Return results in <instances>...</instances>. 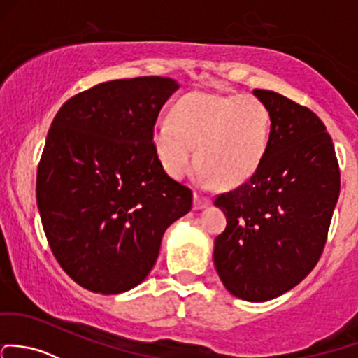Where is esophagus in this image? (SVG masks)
I'll return each instance as SVG.
<instances>
[{"label": "esophagus", "instance_id": "esophagus-1", "mask_svg": "<svg viewBox=\"0 0 358 358\" xmlns=\"http://www.w3.org/2000/svg\"><path fill=\"white\" fill-rule=\"evenodd\" d=\"M209 204H210V199L209 197H204V195H201V194H194V209L195 210L208 208Z\"/></svg>", "mask_w": 358, "mask_h": 358}]
</instances>
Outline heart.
<instances>
[{"mask_svg":"<svg viewBox=\"0 0 358 358\" xmlns=\"http://www.w3.org/2000/svg\"><path fill=\"white\" fill-rule=\"evenodd\" d=\"M269 135V110L255 96L190 92L173 106L171 120L156 123L152 145L171 178L182 180L197 163L204 180L236 187L261 166Z\"/></svg>","mask_w":358,"mask_h":358,"instance_id":"obj_1","label":"heart"}]
</instances>
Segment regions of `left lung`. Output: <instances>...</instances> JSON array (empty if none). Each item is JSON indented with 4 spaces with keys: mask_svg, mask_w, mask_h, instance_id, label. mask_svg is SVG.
Wrapping results in <instances>:
<instances>
[{
    "mask_svg": "<svg viewBox=\"0 0 358 358\" xmlns=\"http://www.w3.org/2000/svg\"><path fill=\"white\" fill-rule=\"evenodd\" d=\"M254 96L271 115L268 152L238 189L214 206L227 229L214 240V266L231 295L266 302L314 269L340 195V168L324 123L273 90Z\"/></svg>",
    "mask_w": 358,
    "mask_h": 358,
    "instance_id": "obj_1",
    "label": "left lung"
}]
</instances>
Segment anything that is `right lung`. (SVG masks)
<instances>
[{
	"label": "right lung",
	"mask_w": 358,
	"mask_h": 358,
	"mask_svg": "<svg viewBox=\"0 0 358 358\" xmlns=\"http://www.w3.org/2000/svg\"><path fill=\"white\" fill-rule=\"evenodd\" d=\"M173 78L103 82L56 113L37 168L36 197L63 271L94 293L116 295L145 280L192 190L169 178L152 145Z\"/></svg>",
	"instance_id": "right-lung-1"
}]
</instances>
